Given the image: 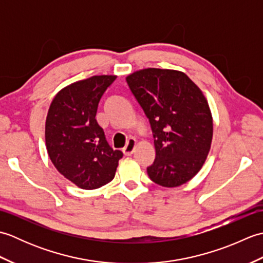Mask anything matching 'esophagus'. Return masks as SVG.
Segmentation results:
<instances>
[{
  "label": "esophagus",
  "mask_w": 263,
  "mask_h": 263,
  "mask_svg": "<svg viewBox=\"0 0 263 263\" xmlns=\"http://www.w3.org/2000/svg\"><path fill=\"white\" fill-rule=\"evenodd\" d=\"M136 147H137V141H136V139H133V138L128 139L127 144H126V146H125L124 148H123V154H124L125 156H130V155H132L133 153H135Z\"/></svg>",
  "instance_id": "obj_1"
}]
</instances>
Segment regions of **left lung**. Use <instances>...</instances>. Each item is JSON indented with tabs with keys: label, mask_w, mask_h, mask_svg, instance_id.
Returning <instances> with one entry per match:
<instances>
[{
	"label": "left lung",
	"mask_w": 263,
	"mask_h": 263,
	"mask_svg": "<svg viewBox=\"0 0 263 263\" xmlns=\"http://www.w3.org/2000/svg\"><path fill=\"white\" fill-rule=\"evenodd\" d=\"M125 79L153 128L156 158L147 168L150 180L164 187L189 182L202 168L214 133L203 92L177 70L148 68Z\"/></svg>",
	"instance_id": "8db88e82"
}]
</instances>
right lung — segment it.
<instances>
[{"instance_id":"1","label":"right lung","mask_w":263,"mask_h":263,"mask_svg":"<svg viewBox=\"0 0 263 263\" xmlns=\"http://www.w3.org/2000/svg\"><path fill=\"white\" fill-rule=\"evenodd\" d=\"M116 79L93 76L70 83L55 95L45 123V142L55 168L83 190L113 180L122 152L113 150L96 121L100 98Z\"/></svg>"}]
</instances>
